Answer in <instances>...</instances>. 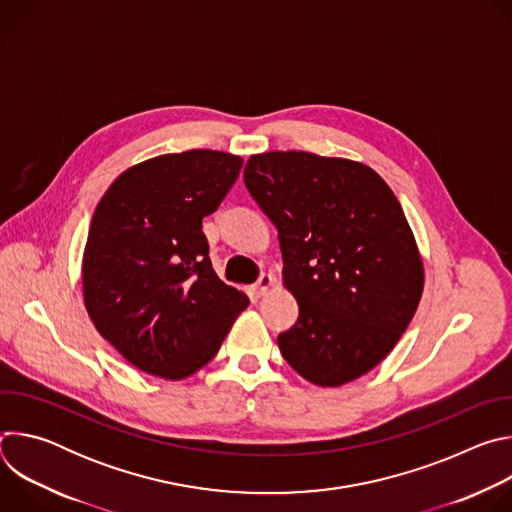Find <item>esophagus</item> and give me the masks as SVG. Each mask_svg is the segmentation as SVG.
Segmentation results:
<instances>
[{"instance_id":"34e87169","label":"esophagus","mask_w":512,"mask_h":512,"mask_svg":"<svg viewBox=\"0 0 512 512\" xmlns=\"http://www.w3.org/2000/svg\"><path fill=\"white\" fill-rule=\"evenodd\" d=\"M273 285H275V277H273L271 273H263V275L259 277V281L253 285L255 296H257V298L267 296V291H269Z\"/></svg>"}]
</instances>
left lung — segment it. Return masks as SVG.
Here are the masks:
<instances>
[{"label":"left lung","mask_w":512,"mask_h":512,"mask_svg":"<svg viewBox=\"0 0 512 512\" xmlns=\"http://www.w3.org/2000/svg\"><path fill=\"white\" fill-rule=\"evenodd\" d=\"M245 184L277 227L283 287L300 306L277 338L283 358L318 387L367 375L423 294V259L397 196L362 162L310 152L255 154Z\"/></svg>","instance_id":"8db88e82"}]
</instances>
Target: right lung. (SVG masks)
Returning <instances> with one entry per match:
<instances>
[{"label":"right lung","mask_w":512,"mask_h":512,"mask_svg":"<svg viewBox=\"0 0 512 512\" xmlns=\"http://www.w3.org/2000/svg\"><path fill=\"white\" fill-rule=\"evenodd\" d=\"M243 158L190 150L119 174L93 214L83 298L97 332L135 369L182 381L221 348L249 306L218 279L202 218L227 196Z\"/></svg>","instance_id":"right-lung-1"}]
</instances>
